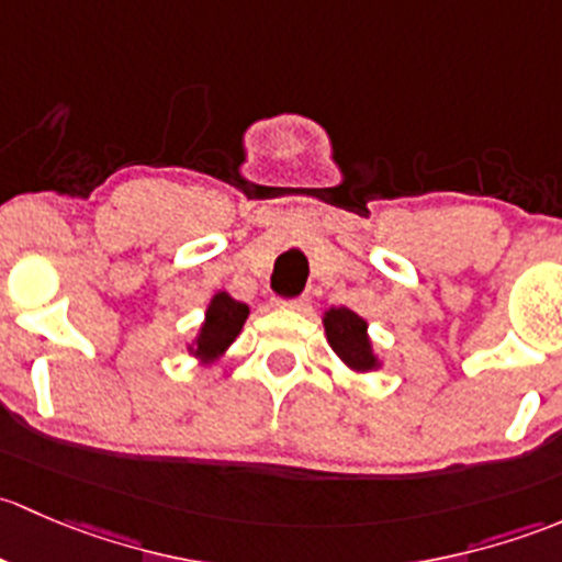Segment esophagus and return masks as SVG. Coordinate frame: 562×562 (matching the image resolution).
<instances>
[{"label": "esophagus", "mask_w": 562, "mask_h": 562, "mask_svg": "<svg viewBox=\"0 0 562 562\" xmlns=\"http://www.w3.org/2000/svg\"><path fill=\"white\" fill-rule=\"evenodd\" d=\"M276 305H279V308H286V311H303V308H305V297H297V300H276Z\"/></svg>", "instance_id": "esophagus-1"}]
</instances>
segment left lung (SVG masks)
<instances>
[{"label": "left lung", "instance_id": "left-lung-1", "mask_svg": "<svg viewBox=\"0 0 562 562\" xmlns=\"http://www.w3.org/2000/svg\"><path fill=\"white\" fill-rule=\"evenodd\" d=\"M322 324L329 349L338 355V360L346 368L355 370L357 375L373 373V370L384 366V360L379 357V351H375L373 340L368 335V322L360 314L344 308V305L340 308L329 305L322 314Z\"/></svg>", "mask_w": 562, "mask_h": 562}]
</instances>
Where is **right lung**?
<instances>
[{
	"label": "right lung",
	"mask_w": 562,
	"mask_h": 562,
	"mask_svg": "<svg viewBox=\"0 0 562 562\" xmlns=\"http://www.w3.org/2000/svg\"><path fill=\"white\" fill-rule=\"evenodd\" d=\"M248 314H251V308L246 303H238L229 292L213 294L211 303L205 305V319L187 344L189 357H194L200 366H213L216 360H222L229 346L238 340Z\"/></svg>",
	"instance_id": "right-lung-1"
}]
</instances>
